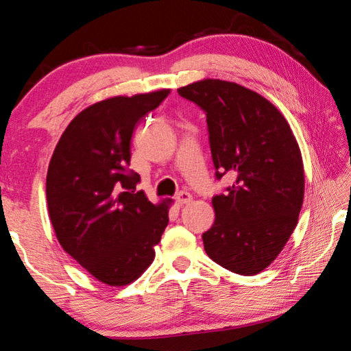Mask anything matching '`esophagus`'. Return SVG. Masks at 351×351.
I'll return each mask as SVG.
<instances>
[{
	"instance_id": "esophagus-1",
	"label": "esophagus",
	"mask_w": 351,
	"mask_h": 351,
	"mask_svg": "<svg viewBox=\"0 0 351 351\" xmlns=\"http://www.w3.org/2000/svg\"><path fill=\"white\" fill-rule=\"evenodd\" d=\"M193 199V197H192V195H190L189 192H184V190H182V192H180V193H178L176 195V203L178 204H180V206H184V204H189L190 203V201H192Z\"/></svg>"
}]
</instances>
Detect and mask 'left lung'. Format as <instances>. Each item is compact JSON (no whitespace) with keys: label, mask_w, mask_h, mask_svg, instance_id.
Returning a JSON list of instances; mask_svg holds the SVG:
<instances>
[{"label":"left lung","mask_w":351,"mask_h":351,"mask_svg":"<svg viewBox=\"0 0 351 351\" xmlns=\"http://www.w3.org/2000/svg\"><path fill=\"white\" fill-rule=\"evenodd\" d=\"M206 112L217 180L215 223L204 249L223 268L254 276L269 266L295 229L304 203V162L287 119L269 100L232 82L206 79L178 90Z\"/></svg>","instance_id":"1"}]
</instances>
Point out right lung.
I'll return each instance as SVG.
<instances>
[{"mask_svg":"<svg viewBox=\"0 0 351 351\" xmlns=\"http://www.w3.org/2000/svg\"><path fill=\"white\" fill-rule=\"evenodd\" d=\"M170 90L102 100L64 130L46 176L51 223L62 247L111 287L136 280L154 258L170 201L153 204L130 170L132 136Z\"/></svg>","mask_w":351,"mask_h":351,"instance_id":"obj_1","label":"right lung"}]
</instances>
